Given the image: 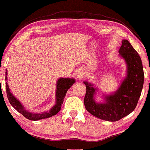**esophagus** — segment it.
Segmentation results:
<instances>
[{"mask_svg": "<svg viewBox=\"0 0 150 150\" xmlns=\"http://www.w3.org/2000/svg\"><path fill=\"white\" fill-rule=\"evenodd\" d=\"M76 76H77V79H83V74L82 72H79V73L77 74Z\"/></svg>", "mask_w": 150, "mask_h": 150, "instance_id": "1", "label": "esophagus"}]
</instances>
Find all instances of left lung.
Instances as JSON below:
<instances>
[{
  "label": "left lung",
  "instance_id": "1",
  "mask_svg": "<svg viewBox=\"0 0 150 150\" xmlns=\"http://www.w3.org/2000/svg\"><path fill=\"white\" fill-rule=\"evenodd\" d=\"M120 56L127 65V75L113 94L105 96V102L98 103L94 96V85L84 82L86 94L85 107L91 114L108 121H117L133 112L137 105L144 82V72L141 57L127 40H122L119 50Z\"/></svg>",
  "mask_w": 150,
  "mask_h": 150
}]
</instances>
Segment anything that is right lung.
<instances>
[{"label": "right lung", "instance_id": "add662e5", "mask_svg": "<svg viewBox=\"0 0 150 150\" xmlns=\"http://www.w3.org/2000/svg\"><path fill=\"white\" fill-rule=\"evenodd\" d=\"M7 75V71H6ZM5 80H7V76L5 77ZM75 83V80L74 79H59L57 82V86H56V105L50 110V112H43L41 114H33L30 112H28L24 108L21 103L19 102L17 98H16L14 96L11 94L10 90L9 89V86L6 83V92L7 95V98L10 103V104L15 110H16L19 113H21L22 115L27 118L28 119L31 120H38L43 118H50L51 116L56 115V114L61 110V107L63 104L64 99H65L66 93L67 90L72 86V85Z\"/></svg>", "mask_w": 150, "mask_h": 150}]
</instances>
